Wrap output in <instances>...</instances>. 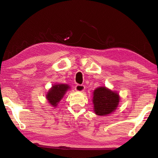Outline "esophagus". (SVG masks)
Segmentation results:
<instances>
[{"mask_svg":"<svg viewBox=\"0 0 158 158\" xmlns=\"http://www.w3.org/2000/svg\"><path fill=\"white\" fill-rule=\"evenodd\" d=\"M75 90H77V91H84L85 90V86L84 85H81V84H77L75 86Z\"/></svg>","mask_w":158,"mask_h":158,"instance_id":"34e87169","label":"esophagus"}]
</instances>
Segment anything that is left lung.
Wrapping results in <instances>:
<instances>
[{
	"label": "left lung",
	"instance_id": "8db88e82",
	"mask_svg": "<svg viewBox=\"0 0 158 158\" xmlns=\"http://www.w3.org/2000/svg\"><path fill=\"white\" fill-rule=\"evenodd\" d=\"M93 102L95 113L99 116H105L116 109L119 102V96L105 87H100L93 93Z\"/></svg>",
	"mask_w": 158,
	"mask_h": 158
}]
</instances>
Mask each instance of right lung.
<instances>
[{
  "mask_svg": "<svg viewBox=\"0 0 158 158\" xmlns=\"http://www.w3.org/2000/svg\"><path fill=\"white\" fill-rule=\"evenodd\" d=\"M69 88L68 85L67 84L53 85L47 95V98L49 102L53 106H56Z\"/></svg>",
  "mask_w": 158,
  "mask_h": 158,
  "instance_id": "right-lung-1",
  "label": "right lung"
}]
</instances>
